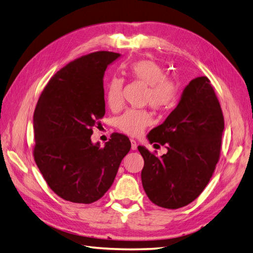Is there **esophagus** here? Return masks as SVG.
Returning <instances> with one entry per match:
<instances>
[{
  "label": "esophagus",
  "mask_w": 253,
  "mask_h": 253,
  "mask_svg": "<svg viewBox=\"0 0 253 253\" xmlns=\"http://www.w3.org/2000/svg\"><path fill=\"white\" fill-rule=\"evenodd\" d=\"M130 142H131V150H137V142H136V140L131 139Z\"/></svg>",
  "instance_id": "esophagus-1"
}]
</instances>
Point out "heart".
I'll use <instances>...</instances> for the list:
<instances>
[{"instance_id": "heart-1", "label": "heart", "mask_w": 253, "mask_h": 253, "mask_svg": "<svg viewBox=\"0 0 253 253\" xmlns=\"http://www.w3.org/2000/svg\"><path fill=\"white\" fill-rule=\"evenodd\" d=\"M129 76L148 85L146 103L157 111L169 110L176 101L177 85L175 82L167 79L166 70L159 63L152 60H139L132 62L128 67ZM123 80L113 78L107 85L106 102L113 110L122 106ZM151 117L149 113L140 110H128L116 120V126L125 133L137 136L150 125Z\"/></svg>"}]
</instances>
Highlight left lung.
<instances>
[{
  "instance_id": "obj_1",
  "label": "left lung",
  "mask_w": 253,
  "mask_h": 253,
  "mask_svg": "<svg viewBox=\"0 0 253 253\" xmlns=\"http://www.w3.org/2000/svg\"><path fill=\"white\" fill-rule=\"evenodd\" d=\"M224 116L211 81L199 77L187 84L176 107L147 135L166 146L157 157L139 146L145 161L141 182L149 200L169 210L186 206L209 184L219 159Z\"/></svg>"
}]
</instances>
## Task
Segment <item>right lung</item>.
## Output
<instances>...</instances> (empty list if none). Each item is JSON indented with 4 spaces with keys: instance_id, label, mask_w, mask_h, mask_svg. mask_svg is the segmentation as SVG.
Instances as JSON below:
<instances>
[{
    "instance_id": "right-lung-1",
    "label": "right lung",
    "mask_w": 253,
    "mask_h": 253,
    "mask_svg": "<svg viewBox=\"0 0 253 253\" xmlns=\"http://www.w3.org/2000/svg\"><path fill=\"white\" fill-rule=\"evenodd\" d=\"M121 53L97 51L68 63L48 82L34 113V158L61 199L91 204L112 186L129 138L113 133L101 147L92 128L105 115L103 78Z\"/></svg>"
}]
</instances>
